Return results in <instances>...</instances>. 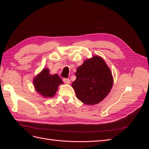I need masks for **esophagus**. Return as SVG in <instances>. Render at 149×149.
Segmentation results:
<instances>
[{"label":"esophagus","instance_id":"1","mask_svg":"<svg viewBox=\"0 0 149 149\" xmlns=\"http://www.w3.org/2000/svg\"><path fill=\"white\" fill-rule=\"evenodd\" d=\"M63 81L64 83L66 84H69L71 83V81L70 79H66V78H64L63 79Z\"/></svg>","mask_w":149,"mask_h":149}]
</instances>
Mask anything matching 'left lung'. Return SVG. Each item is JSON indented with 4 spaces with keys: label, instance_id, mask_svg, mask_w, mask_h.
Masks as SVG:
<instances>
[{
    "label": "left lung",
    "instance_id": "left-lung-1",
    "mask_svg": "<svg viewBox=\"0 0 149 149\" xmlns=\"http://www.w3.org/2000/svg\"><path fill=\"white\" fill-rule=\"evenodd\" d=\"M75 75L72 88L78 100L86 105H95L102 101L110 93L114 83L109 66L97 55L84 60Z\"/></svg>",
    "mask_w": 149,
    "mask_h": 149
}]
</instances>
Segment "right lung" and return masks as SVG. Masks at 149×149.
Here are the masks:
<instances>
[{"label": "right lung", "mask_w": 149, "mask_h": 149, "mask_svg": "<svg viewBox=\"0 0 149 149\" xmlns=\"http://www.w3.org/2000/svg\"><path fill=\"white\" fill-rule=\"evenodd\" d=\"M33 84L35 91L42 96L51 98L55 95L59 86L63 82L57 74H51L49 70L45 68L33 78Z\"/></svg>", "instance_id": "1"}]
</instances>
